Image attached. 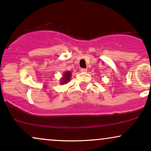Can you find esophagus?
Wrapping results in <instances>:
<instances>
[{"instance_id": "obj_1", "label": "esophagus", "mask_w": 151, "mask_h": 151, "mask_svg": "<svg viewBox=\"0 0 151 151\" xmlns=\"http://www.w3.org/2000/svg\"><path fill=\"white\" fill-rule=\"evenodd\" d=\"M80 71L81 72H86V71H87V69H86V68H81V70H80Z\"/></svg>"}]
</instances>
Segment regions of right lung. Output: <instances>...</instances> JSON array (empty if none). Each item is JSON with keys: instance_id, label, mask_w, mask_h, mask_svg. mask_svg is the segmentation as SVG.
I'll list each match as a JSON object with an SVG mask.
<instances>
[{"instance_id": "1", "label": "right lung", "mask_w": 151, "mask_h": 151, "mask_svg": "<svg viewBox=\"0 0 151 151\" xmlns=\"http://www.w3.org/2000/svg\"><path fill=\"white\" fill-rule=\"evenodd\" d=\"M71 75H72V74H71L70 72H65V74H64V75H63V77L62 78L61 84H66V83L68 82L69 80H70V78H71Z\"/></svg>"}]
</instances>
